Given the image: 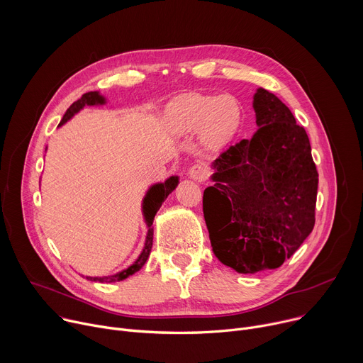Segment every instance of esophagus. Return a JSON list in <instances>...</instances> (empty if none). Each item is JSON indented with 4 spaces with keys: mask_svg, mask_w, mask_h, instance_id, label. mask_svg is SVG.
Returning a JSON list of instances; mask_svg holds the SVG:
<instances>
[{
    "mask_svg": "<svg viewBox=\"0 0 363 363\" xmlns=\"http://www.w3.org/2000/svg\"><path fill=\"white\" fill-rule=\"evenodd\" d=\"M188 175L191 179L196 182H203L206 178H208L210 172H208V168H206L203 164H195L189 168Z\"/></svg>",
    "mask_w": 363,
    "mask_h": 363,
    "instance_id": "1",
    "label": "esophagus"
}]
</instances>
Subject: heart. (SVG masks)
<instances>
[{
    "label": "heart",
    "mask_w": 363,
    "mask_h": 363,
    "mask_svg": "<svg viewBox=\"0 0 363 363\" xmlns=\"http://www.w3.org/2000/svg\"><path fill=\"white\" fill-rule=\"evenodd\" d=\"M169 129L177 135L199 130V142L208 150L224 147L238 132L242 111L235 97L188 93L174 99L167 109Z\"/></svg>",
    "instance_id": "1"
}]
</instances>
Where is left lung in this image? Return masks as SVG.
<instances>
[{
  "label": "left lung",
  "instance_id": "left-lung-1",
  "mask_svg": "<svg viewBox=\"0 0 363 363\" xmlns=\"http://www.w3.org/2000/svg\"><path fill=\"white\" fill-rule=\"evenodd\" d=\"M258 130L213 162L202 210L218 260L241 274L280 267L315 227L319 174L303 126L258 87Z\"/></svg>",
  "mask_w": 363,
  "mask_h": 363
}]
</instances>
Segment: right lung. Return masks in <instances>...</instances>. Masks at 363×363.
<instances>
[{"label": "right lung", "mask_w": 363, "mask_h": 363, "mask_svg": "<svg viewBox=\"0 0 363 363\" xmlns=\"http://www.w3.org/2000/svg\"><path fill=\"white\" fill-rule=\"evenodd\" d=\"M105 103H106V97L101 96L99 91L84 93L79 100H76L73 105L67 109V112L65 113L59 126H63L66 122H69L84 106H100V105H105ZM178 184H179V178L178 177H171L165 182L153 184L147 189L146 195L143 196L142 214H143V218H145V223H146V227H147V233H146V240H145L143 250L135 260V263L132 266H129L128 269H125V270H122L116 274H112V276H105V277H89V276H86L87 280L99 281V283H115V281H121V280L128 279L129 276L135 274L136 272H139L143 267V264L146 263L147 257L150 254V250H152V242H153V227H152V224H153V218H155V216H157V213L160 211L162 202L177 188Z\"/></svg>", "instance_id": "1"}]
</instances>
